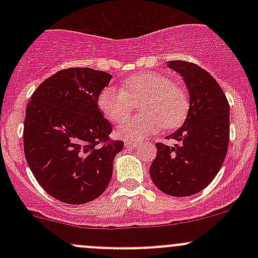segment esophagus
I'll list each match as a JSON object with an SVG mask.
<instances>
[{
  "label": "esophagus",
  "mask_w": 258,
  "mask_h": 258,
  "mask_svg": "<svg viewBox=\"0 0 258 258\" xmlns=\"http://www.w3.org/2000/svg\"><path fill=\"white\" fill-rule=\"evenodd\" d=\"M140 145H141L140 142H135V141H126V142H124V146H126V147H128V148H137Z\"/></svg>",
  "instance_id": "obj_1"
}]
</instances>
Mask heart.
I'll return each instance as SVG.
<instances>
[{"label": "heart", "mask_w": 258, "mask_h": 258, "mask_svg": "<svg viewBox=\"0 0 258 258\" xmlns=\"http://www.w3.org/2000/svg\"><path fill=\"white\" fill-rule=\"evenodd\" d=\"M142 98L140 108L144 113L126 119L117 128L122 139L139 141L155 134L161 126L176 128L188 112L186 91L158 72L135 75L124 81L122 90L107 86L98 95V106L108 119L121 122L132 112L135 102Z\"/></svg>", "instance_id": "obj_1"}]
</instances>
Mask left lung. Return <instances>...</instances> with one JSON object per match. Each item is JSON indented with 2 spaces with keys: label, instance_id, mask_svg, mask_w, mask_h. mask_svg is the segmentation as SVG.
<instances>
[{
  "label": "left lung",
  "instance_id": "8db88e82",
  "mask_svg": "<svg viewBox=\"0 0 258 258\" xmlns=\"http://www.w3.org/2000/svg\"><path fill=\"white\" fill-rule=\"evenodd\" d=\"M189 93V108L181 128L167 136L173 147L156 144L150 176L158 189L186 197L206 188L220 171L230 141V105L217 81L192 62L170 61Z\"/></svg>",
  "mask_w": 258,
  "mask_h": 258
}]
</instances>
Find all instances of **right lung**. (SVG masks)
Returning a JSON list of instances; mask_svg holds the SVG:
<instances>
[{"instance_id":"add662e5","label":"right lung","mask_w":258,"mask_h":258,"mask_svg":"<svg viewBox=\"0 0 258 258\" xmlns=\"http://www.w3.org/2000/svg\"><path fill=\"white\" fill-rule=\"evenodd\" d=\"M111 79L88 67L61 70L38 86L26 108V161L41 187L64 204L101 196L123 148L110 139L112 124L98 108V95Z\"/></svg>"}]
</instances>
